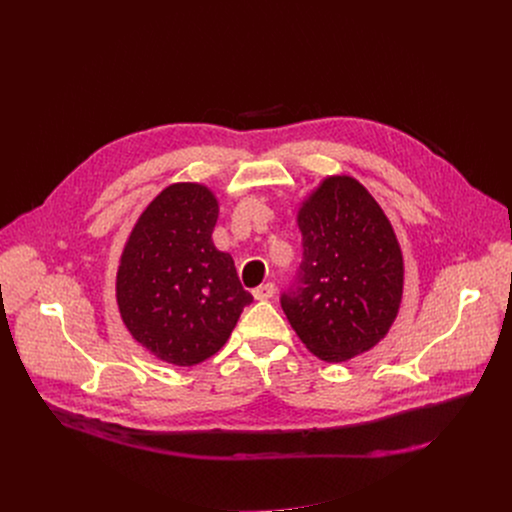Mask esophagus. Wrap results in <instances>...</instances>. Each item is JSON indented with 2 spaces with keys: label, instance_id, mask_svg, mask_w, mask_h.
<instances>
[{
  "label": "esophagus",
  "instance_id": "1",
  "mask_svg": "<svg viewBox=\"0 0 512 512\" xmlns=\"http://www.w3.org/2000/svg\"><path fill=\"white\" fill-rule=\"evenodd\" d=\"M273 294H275V285L273 283H263V285L253 289V298L255 300H269V298H273Z\"/></svg>",
  "mask_w": 512,
  "mask_h": 512
}]
</instances>
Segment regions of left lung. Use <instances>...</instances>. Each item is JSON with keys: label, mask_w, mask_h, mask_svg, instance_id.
I'll use <instances>...</instances> for the list:
<instances>
[{"label": "left lung", "mask_w": 512, "mask_h": 512, "mask_svg": "<svg viewBox=\"0 0 512 512\" xmlns=\"http://www.w3.org/2000/svg\"><path fill=\"white\" fill-rule=\"evenodd\" d=\"M304 257L279 298L310 352L342 362L373 348L397 318L403 255L377 200L350 176L326 178L298 212Z\"/></svg>", "instance_id": "8db88e82"}]
</instances>
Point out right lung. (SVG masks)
<instances>
[{
	"label": "right lung",
	"instance_id": "add662e5",
	"mask_svg": "<svg viewBox=\"0 0 512 512\" xmlns=\"http://www.w3.org/2000/svg\"><path fill=\"white\" fill-rule=\"evenodd\" d=\"M216 196L172 184L139 216L117 271V304L131 336L160 360L192 367L223 348L253 302L212 231Z\"/></svg>",
	"mask_w": 512,
	"mask_h": 512
}]
</instances>
